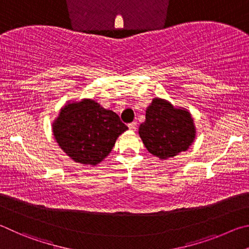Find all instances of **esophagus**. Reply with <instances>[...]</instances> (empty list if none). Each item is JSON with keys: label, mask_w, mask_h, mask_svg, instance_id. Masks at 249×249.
<instances>
[{"label": "esophagus", "mask_w": 249, "mask_h": 249, "mask_svg": "<svg viewBox=\"0 0 249 249\" xmlns=\"http://www.w3.org/2000/svg\"><path fill=\"white\" fill-rule=\"evenodd\" d=\"M128 127L130 130H134L137 128V122L133 121V122H130V124H128Z\"/></svg>", "instance_id": "1"}]
</instances>
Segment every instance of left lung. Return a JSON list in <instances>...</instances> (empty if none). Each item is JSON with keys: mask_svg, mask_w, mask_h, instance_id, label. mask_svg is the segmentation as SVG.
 <instances>
[{"mask_svg": "<svg viewBox=\"0 0 249 249\" xmlns=\"http://www.w3.org/2000/svg\"><path fill=\"white\" fill-rule=\"evenodd\" d=\"M139 134L150 153L160 159L173 158L194 142V120L189 112L155 98L146 109Z\"/></svg>", "mask_w": 249, "mask_h": 249, "instance_id": "left-lung-1", "label": "left lung"}]
</instances>
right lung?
<instances>
[{"label":"right lung","instance_id":"obj_1","mask_svg":"<svg viewBox=\"0 0 249 249\" xmlns=\"http://www.w3.org/2000/svg\"><path fill=\"white\" fill-rule=\"evenodd\" d=\"M128 129L116 112L91 99L69 104L53 124L56 142L77 163L96 165L110 153L117 138Z\"/></svg>","mask_w":249,"mask_h":249}]
</instances>
